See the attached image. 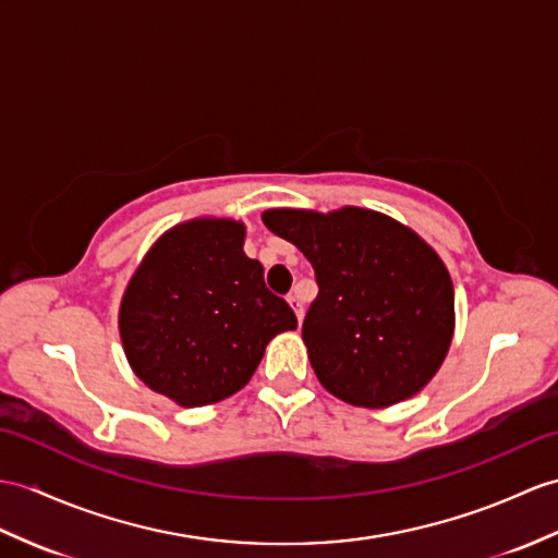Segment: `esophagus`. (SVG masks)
Here are the masks:
<instances>
[{"label": "esophagus", "instance_id": "1", "mask_svg": "<svg viewBox=\"0 0 558 558\" xmlns=\"http://www.w3.org/2000/svg\"><path fill=\"white\" fill-rule=\"evenodd\" d=\"M288 302H290V306H292V311H294V316H296V320H304V304H302V300L296 294H292V296H288Z\"/></svg>", "mask_w": 558, "mask_h": 558}]
</instances>
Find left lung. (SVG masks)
Segmentation results:
<instances>
[{
  "mask_svg": "<svg viewBox=\"0 0 558 558\" xmlns=\"http://www.w3.org/2000/svg\"><path fill=\"white\" fill-rule=\"evenodd\" d=\"M262 218L316 270L302 338L320 385L364 409L418 395L454 338V284L430 244L359 206L268 209Z\"/></svg>",
  "mask_w": 558,
  "mask_h": 558,
  "instance_id": "8db88e82",
  "label": "left lung"
}]
</instances>
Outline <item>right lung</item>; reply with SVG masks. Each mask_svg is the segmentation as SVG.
Segmentation results:
<instances>
[{
    "label": "right lung",
    "mask_w": 558,
    "mask_h": 558,
    "mask_svg": "<svg viewBox=\"0 0 558 558\" xmlns=\"http://www.w3.org/2000/svg\"><path fill=\"white\" fill-rule=\"evenodd\" d=\"M244 223L202 216L151 244L123 292L119 330L128 364L149 390L206 407L242 390L266 344L296 328L244 254Z\"/></svg>",
    "instance_id": "right-lung-1"
}]
</instances>
